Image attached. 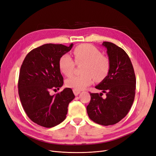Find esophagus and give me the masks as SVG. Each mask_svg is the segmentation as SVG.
Listing matches in <instances>:
<instances>
[{"label":"esophagus","mask_w":156,"mask_h":156,"mask_svg":"<svg viewBox=\"0 0 156 156\" xmlns=\"http://www.w3.org/2000/svg\"><path fill=\"white\" fill-rule=\"evenodd\" d=\"M73 94H75V96L79 95V94H80V92H81V91L80 90H75V89L73 90Z\"/></svg>","instance_id":"1"}]
</instances>
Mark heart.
Listing matches in <instances>:
<instances>
[{"label": "heart", "mask_w": 156, "mask_h": 156, "mask_svg": "<svg viewBox=\"0 0 156 156\" xmlns=\"http://www.w3.org/2000/svg\"><path fill=\"white\" fill-rule=\"evenodd\" d=\"M74 60L67 54L63 55L59 59L58 66L61 73L67 77L73 72L75 62L78 65L83 64L80 75H74L65 82L68 88L81 90L90 84L94 78L96 81L104 79L109 72L110 62L106 56L90 44H81L73 51Z\"/></svg>", "instance_id": "heart-1"}]
</instances>
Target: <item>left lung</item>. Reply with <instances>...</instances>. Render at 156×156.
Returning a JSON list of instances; mask_svg holds the SVG:
<instances>
[{
  "instance_id": "8db88e82",
  "label": "left lung",
  "mask_w": 156,
  "mask_h": 156,
  "mask_svg": "<svg viewBox=\"0 0 156 156\" xmlns=\"http://www.w3.org/2000/svg\"><path fill=\"white\" fill-rule=\"evenodd\" d=\"M107 49L110 62L108 75L96 86L106 94L90 93L91 100L87 107L90 119L102 126L115 124L127 115L133 104L136 79L133 65L124 49L111 43L102 44Z\"/></svg>"
}]
</instances>
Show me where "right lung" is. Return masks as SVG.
I'll return each instance as SVG.
<instances>
[{
	"label": "right lung",
	"instance_id": "right-lung-1",
	"mask_svg": "<svg viewBox=\"0 0 156 156\" xmlns=\"http://www.w3.org/2000/svg\"><path fill=\"white\" fill-rule=\"evenodd\" d=\"M62 44H47L28 53L21 66L18 91L22 106L34 123L52 127L63 122L68 107L75 95L69 88L51 96L50 90H59L63 77L58 66L60 58L72 48Z\"/></svg>",
	"mask_w": 156,
	"mask_h": 156
}]
</instances>
